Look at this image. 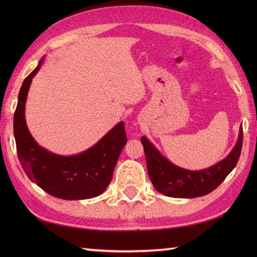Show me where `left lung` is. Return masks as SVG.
<instances>
[{
  "instance_id": "obj_1",
  "label": "left lung",
  "mask_w": 257,
  "mask_h": 257,
  "mask_svg": "<svg viewBox=\"0 0 257 257\" xmlns=\"http://www.w3.org/2000/svg\"><path fill=\"white\" fill-rule=\"evenodd\" d=\"M141 143L149 178L158 192L171 198H198L215 190L236 166L243 145V127H239L237 143L230 155L216 165L199 171L173 165L146 137H141Z\"/></svg>"
}]
</instances>
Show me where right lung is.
<instances>
[{"label": "right lung", "mask_w": 257, "mask_h": 257, "mask_svg": "<svg viewBox=\"0 0 257 257\" xmlns=\"http://www.w3.org/2000/svg\"><path fill=\"white\" fill-rule=\"evenodd\" d=\"M37 67L24 79L14 112V137L18 157L25 173L33 182L55 198L84 200L95 198L106 190L127 144L124 123L121 121L91 148L76 156H58L38 146L25 121V103Z\"/></svg>", "instance_id": "1"}]
</instances>
